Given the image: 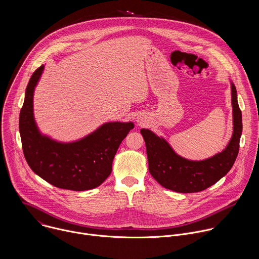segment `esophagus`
<instances>
[{
	"instance_id": "obj_1",
	"label": "esophagus",
	"mask_w": 259,
	"mask_h": 259,
	"mask_svg": "<svg viewBox=\"0 0 259 259\" xmlns=\"http://www.w3.org/2000/svg\"><path fill=\"white\" fill-rule=\"evenodd\" d=\"M136 122L139 124V125H142V124H144L145 123V119L143 118V117H137L136 118Z\"/></svg>"
}]
</instances>
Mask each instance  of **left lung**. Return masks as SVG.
Here are the masks:
<instances>
[{
  "label": "left lung",
  "mask_w": 259,
  "mask_h": 259,
  "mask_svg": "<svg viewBox=\"0 0 259 259\" xmlns=\"http://www.w3.org/2000/svg\"><path fill=\"white\" fill-rule=\"evenodd\" d=\"M233 107V135L226 149L211 158L193 161L177 155L163 137L149 129H141L145 142L149 170L165 189L177 193H197L213 186L233 167L242 135V113L238 104L237 90L231 81Z\"/></svg>",
  "instance_id": "obj_1"
}]
</instances>
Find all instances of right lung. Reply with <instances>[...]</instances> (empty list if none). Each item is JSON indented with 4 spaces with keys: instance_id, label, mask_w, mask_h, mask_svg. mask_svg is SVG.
Instances as JSON below:
<instances>
[{
    "instance_id": "right-lung-1",
    "label": "right lung",
    "mask_w": 259,
    "mask_h": 259,
    "mask_svg": "<svg viewBox=\"0 0 259 259\" xmlns=\"http://www.w3.org/2000/svg\"><path fill=\"white\" fill-rule=\"evenodd\" d=\"M44 65L29 79L19 115V132L25 160L30 169L52 186L70 191L99 187L112 172L115 155L134 128L132 122H107L87 136L61 142L42 134L33 116V92Z\"/></svg>"
}]
</instances>
